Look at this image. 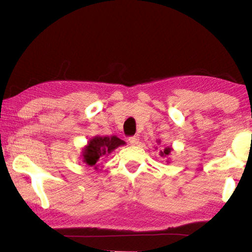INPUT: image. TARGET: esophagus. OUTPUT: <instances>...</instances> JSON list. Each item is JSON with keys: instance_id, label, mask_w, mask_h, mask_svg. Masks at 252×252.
<instances>
[{"instance_id": "34e87169", "label": "esophagus", "mask_w": 252, "mask_h": 252, "mask_svg": "<svg viewBox=\"0 0 252 252\" xmlns=\"http://www.w3.org/2000/svg\"><path fill=\"white\" fill-rule=\"evenodd\" d=\"M129 142L132 144V146H135V144L139 143V136L138 135H133L129 138Z\"/></svg>"}]
</instances>
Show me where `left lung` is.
Returning <instances> with one entry per match:
<instances>
[{"mask_svg": "<svg viewBox=\"0 0 252 252\" xmlns=\"http://www.w3.org/2000/svg\"><path fill=\"white\" fill-rule=\"evenodd\" d=\"M157 143L160 144L161 143L160 140H158ZM156 149H158V148H156ZM172 150H173V149L171 147H165L164 149H162V150H160V156L162 158H167V163H170V162H169L170 161L169 160V156H170V153H171Z\"/></svg>", "mask_w": 252, "mask_h": 252, "instance_id": "left-lung-1", "label": "left lung"}]
</instances>
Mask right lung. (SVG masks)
<instances>
[{
  "label": "right lung",
  "instance_id": "obj_1",
  "mask_svg": "<svg viewBox=\"0 0 252 252\" xmlns=\"http://www.w3.org/2000/svg\"><path fill=\"white\" fill-rule=\"evenodd\" d=\"M126 142L119 139L117 135L101 136L95 135L89 140L87 146L82 149L81 158L85 164L93 167L95 170H99L97 163L108 157L111 152H113L118 147L125 146Z\"/></svg>",
  "mask_w": 252,
  "mask_h": 252
}]
</instances>
